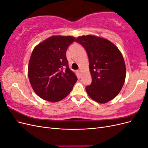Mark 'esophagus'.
Returning <instances> with one entry per match:
<instances>
[{"instance_id": "esophagus-1", "label": "esophagus", "mask_w": 148, "mask_h": 148, "mask_svg": "<svg viewBox=\"0 0 148 148\" xmlns=\"http://www.w3.org/2000/svg\"><path fill=\"white\" fill-rule=\"evenodd\" d=\"M77 71H78V72L79 73H82V70H80V69H79V70H78Z\"/></svg>"}]
</instances>
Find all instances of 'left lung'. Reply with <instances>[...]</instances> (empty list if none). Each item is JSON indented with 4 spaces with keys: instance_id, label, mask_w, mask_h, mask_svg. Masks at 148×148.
Masks as SVG:
<instances>
[{
    "instance_id": "obj_1",
    "label": "left lung",
    "mask_w": 148,
    "mask_h": 148,
    "mask_svg": "<svg viewBox=\"0 0 148 148\" xmlns=\"http://www.w3.org/2000/svg\"><path fill=\"white\" fill-rule=\"evenodd\" d=\"M76 42L88 53L92 83L86 87L91 99L106 103L117 96L126 77V67L117 47L104 38L87 35L79 36Z\"/></svg>"
}]
</instances>
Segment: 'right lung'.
I'll return each mask as SVG.
<instances>
[{
  "label": "right lung",
  "mask_w": 148,
  "mask_h": 148,
  "mask_svg": "<svg viewBox=\"0 0 148 148\" xmlns=\"http://www.w3.org/2000/svg\"><path fill=\"white\" fill-rule=\"evenodd\" d=\"M73 36H53L33 49L28 65V78L36 95L49 102L68 96L77 82L69 66L66 52L75 41Z\"/></svg>",
  "instance_id": "obj_1"
}]
</instances>
